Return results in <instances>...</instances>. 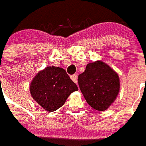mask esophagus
Listing matches in <instances>:
<instances>
[{
    "label": "esophagus",
    "instance_id": "obj_1",
    "mask_svg": "<svg viewBox=\"0 0 146 146\" xmlns=\"http://www.w3.org/2000/svg\"><path fill=\"white\" fill-rule=\"evenodd\" d=\"M71 78H72V80L74 82V83H76V84H77L78 83V75L77 74H72V76H71Z\"/></svg>",
    "mask_w": 146,
    "mask_h": 146
}]
</instances>
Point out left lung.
Segmentation results:
<instances>
[{
  "label": "left lung",
  "instance_id": "1",
  "mask_svg": "<svg viewBox=\"0 0 146 146\" xmlns=\"http://www.w3.org/2000/svg\"><path fill=\"white\" fill-rule=\"evenodd\" d=\"M78 78L81 92L93 108L105 111L115 100L120 88L119 75L106 63L88 64Z\"/></svg>",
  "mask_w": 146,
  "mask_h": 146
}]
</instances>
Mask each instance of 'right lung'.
Instances as JSON below:
<instances>
[{
    "mask_svg": "<svg viewBox=\"0 0 146 146\" xmlns=\"http://www.w3.org/2000/svg\"><path fill=\"white\" fill-rule=\"evenodd\" d=\"M78 90L66 71L54 66L48 67L38 73L30 86L33 98L48 111L58 109L69 95Z\"/></svg>",
    "mask_w": 146,
    "mask_h": 146,
    "instance_id": "1",
    "label": "right lung"
}]
</instances>
